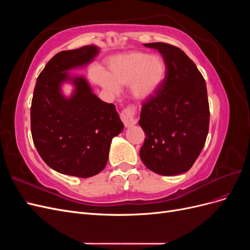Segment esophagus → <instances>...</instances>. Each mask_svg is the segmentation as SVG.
Segmentation results:
<instances>
[{
    "instance_id": "34e87169",
    "label": "esophagus",
    "mask_w": 250,
    "mask_h": 250,
    "mask_svg": "<svg viewBox=\"0 0 250 250\" xmlns=\"http://www.w3.org/2000/svg\"><path fill=\"white\" fill-rule=\"evenodd\" d=\"M121 120L124 123L125 127H130L137 124V119H135V108L132 106L126 107L121 112Z\"/></svg>"
}]
</instances>
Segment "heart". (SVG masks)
<instances>
[{
    "instance_id": "1",
    "label": "heart",
    "mask_w": 250,
    "mask_h": 250,
    "mask_svg": "<svg viewBox=\"0 0 250 250\" xmlns=\"http://www.w3.org/2000/svg\"><path fill=\"white\" fill-rule=\"evenodd\" d=\"M166 73L167 65L161 56L133 51L111 57L107 62V73L97 72L95 80L112 94L119 93L120 86L130 84L134 99L146 101L161 88Z\"/></svg>"
}]
</instances>
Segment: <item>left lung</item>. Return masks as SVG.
Instances as JSON below:
<instances>
[{
  "label": "left lung",
  "mask_w": 250,
  "mask_h": 250,
  "mask_svg": "<svg viewBox=\"0 0 250 250\" xmlns=\"http://www.w3.org/2000/svg\"><path fill=\"white\" fill-rule=\"evenodd\" d=\"M161 53L167 73L158 92L143 103L139 125L146 133L140 157L146 167L165 176L191 169L206 144L209 106L206 80L179 48L145 43Z\"/></svg>",
  "instance_id": "8db88e82"
}]
</instances>
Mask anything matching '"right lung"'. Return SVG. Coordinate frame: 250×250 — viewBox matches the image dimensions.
Returning a JSON list of instances; mask_svg holds the SVG:
<instances>
[{
  "instance_id": "right-lung-1",
  "label": "right lung",
  "mask_w": 250,
  "mask_h": 250,
  "mask_svg": "<svg viewBox=\"0 0 250 250\" xmlns=\"http://www.w3.org/2000/svg\"><path fill=\"white\" fill-rule=\"evenodd\" d=\"M99 53L96 46L59 52L37 77L31 103V133L37 152L50 168L81 178L106 166L111 140L124 125L116 106L103 102L83 76L67 71L87 65ZM63 82L74 85L66 98Z\"/></svg>"
}]
</instances>
